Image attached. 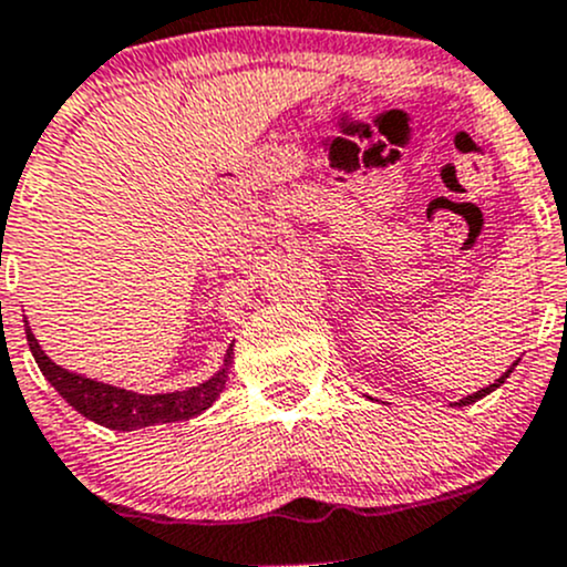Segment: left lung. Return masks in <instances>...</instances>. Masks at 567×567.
I'll use <instances>...</instances> for the list:
<instances>
[{
	"instance_id": "1",
	"label": "left lung",
	"mask_w": 567,
	"mask_h": 567,
	"mask_svg": "<svg viewBox=\"0 0 567 567\" xmlns=\"http://www.w3.org/2000/svg\"><path fill=\"white\" fill-rule=\"evenodd\" d=\"M516 365H518V360H516V363H513V365H511V369H507L505 373H502V377H499V379H494V384H488V388H483V390H477V393H472V395H466V399H461V401H458V406H466V404H475V401H481V399H483V395H488V393H492V390H497V388H499V384H505V379H507V377H511V373H513V369H516Z\"/></svg>"
}]
</instances>
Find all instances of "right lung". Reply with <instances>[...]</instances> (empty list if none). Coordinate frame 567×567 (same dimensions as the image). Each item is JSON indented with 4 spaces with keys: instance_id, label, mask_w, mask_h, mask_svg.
<instances>
[{
    "instance_id": "add662e5",
    "label": "right lung",
    "mask_w": 567,
    "mask_h": 567,
    "mask_svg": "<svg viewBox=\"0 0 567 567\" xmlns=\"http://www.w3.org/2000/svg\"><path fill=\"white\" fill-rule=\"evenodd\" d=\"M27 341L34 354V363L40 365L43 377L54 384L56 393L73 406L75 412L84 414L86 420H95L97 425H106L114 431H136L144 425L157 423H177V420H190L196 414L213 406V401L224 393L226 379L231 369V347L224 358V369L188 390H174V393H155L142 395L133 390L114 388V384L86 379L81 373H73L62 365H56L49 354L40 349L38 338L32 336L27 324Z\"/></svg>"
}]
</instances>
